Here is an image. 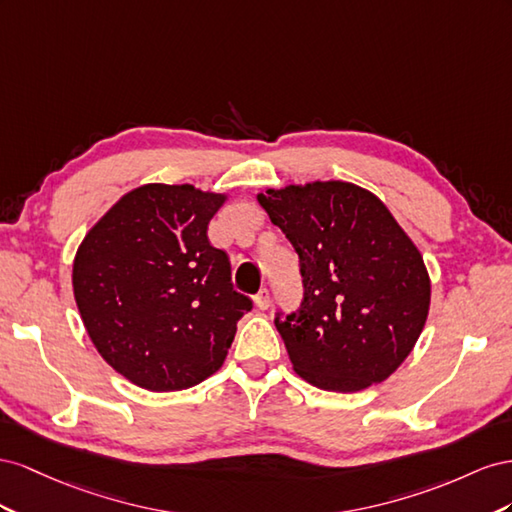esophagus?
<instances>
[{
	"instance_id": "34e87169",
	"label": "esophagus",
	"mask_w": 512,
	"mask_h": 512,
	"mask_svg": "<svg viewBox=\"0 0 512 512\" xmlns=\"http://www.w3.org/2000/svg\"><path fill=\"white\" fill-rule=\"evenodd\" d=\"M270 304H272V300H270V291L268 289H261L259 294L255 296V306L259 311H266V309H270Z\"/></svg>"
}]
</instances>
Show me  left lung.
Masks as SVG:
<instances>
[{
	"mask_svg": "<svg viewBox=\"0 0 512 512\" xmlns=\"http://www.w3.org/2000/svg\"><path fill=\"white\" fill-rule=\"evenodd\" d=\"M257 203L300 257L302 309L276 319L291 367L332 392L384 382L429 315L431 279L414 240L382 199L352 182L264 188Z\"/></svg>",
	"mask_w": 512,
	"mask_h": 512,
	"instance_id": "left-lung-1",
	"label": "left lung"
}]
</instances>
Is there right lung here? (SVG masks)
<instances>
[{
	"instance_id": "obj_1",
	"label": "right lung",
	"mask_w": 512,
	"mask_h": 512,
	"mask_svg": "<svg viewBox=\"0 0 512 512\" xmlns=\"http://www.w3.org/2000/svg\"><path fill=\"white\" fill-rule=\"evenodd\" d=\"M227 199L193 184H143L77 248L72 291L87 337L143 390H184L214 375L251 311L231 285L227 255L208 242Z\"/></svg>"
}]
</instances>
